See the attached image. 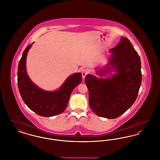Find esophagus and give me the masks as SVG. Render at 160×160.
Here are the masks:
<instances>
[{"mask_svg":"<svg viewBox=\"0 0 160 160\" xmlns=\"http://www.w3.org/2000/svg\"><path fill=\"white\" fill-rule=\"evenodd\" d=\"M88 74H89V71H88L87 69H83L82 70V77H83V78H84Z\"/></svg>","mask_w":160,"mask_h":160,"instance_id":"obj_1","label":"esophagus"}]
</instances>
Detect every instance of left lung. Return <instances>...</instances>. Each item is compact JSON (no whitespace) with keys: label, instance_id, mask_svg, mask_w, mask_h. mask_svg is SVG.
<instances>
[{"label":"left lung","instance_id":"left-lung-1","mask_svg":"<svg viewBox=\"0 0 160 160\" xmlns=\"http://www.w3.org/2000/svg\"><path fill=\"white\" fill-rule=\"evenodd\" d=\"M110 52L108 63L116 73L106 79L88 74L85 83L92 110L101 117L114 119L124 113L135 102L142 76L140 56L128 38L122 37L119 44ZM109 71L108 68L105 69L106 72ZM101 73L102 71L98 72Z\"/></svg>","mask_w":160,"mask_h":160}]
</instances>
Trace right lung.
Masks as SVG:
<instances>
[{
    "instance_id": "obj_1",
    "label": "right lung",
    "mask_w": 160,
    "mask_h": 160,
    "mask_svg": "<svg viewBox=\"0 0 160 160\" xmlns=\"http://www.w3.org/2000/svg\"><path fill=\"white\" fill-rule=\"evenodd\" d=\"M31 47V44L27 46L18 63L17 83L21 97L27 106L39 116L51 117L61 114L67 108L73 89L81 83L82 74L78 72L69 77L56 91L41 89L31 82L26 72V57Z\"/></svg>"
}]
</instances>
